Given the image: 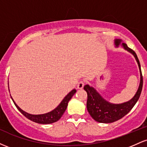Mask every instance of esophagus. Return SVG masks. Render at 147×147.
I'll use <instances>...</instances> for the list:
<instances>
[{
  "label": "esophagus",
  "instance_id": "obj_1",
  "mask_svg": "<svg viewBox=\"0 0 147 147\" xmlns=\"http://www.w3.org/2000/svg\"><path fill=\"white\" fill-rule=\"evenodd\" d=\"M84 84H85V83H84V81H80L78 83V84H77V88H78L79 89L83 88L84 86Z\"/></svg>",
  "mask_w": 147,
  "mask_h": 147
}]
</instances>
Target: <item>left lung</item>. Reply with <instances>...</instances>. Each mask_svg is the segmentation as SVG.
I'll list each match as a JSON object with an SVG mask.
<instances>
[{"label":"left lung","mask_w":147,"mask_h":147,"mask_svg":"<svg viewBox=\"0 0 147 147\" xmlns=\"http://www.w3.org/2000/svg\"><path fill=\"white\" fill-rule=\"evenodd\" d=\"M121 43H122L121 45L122 46V48L132 54L136 58V61L138 62V67L140 69V85L136 95L133 96V98L128 102L122 103V104H112V103L108 102L103 98L100 94L93 87L90 86L88 84L84 86V89L86 91L88 94L86 104L87 110L91 117L95 121L100 123L114 122L125 116L133 109V106L138 102L140 96L142 89V75L141 72L140 63L137 55L132 49L129 48L126 43H122V40L115 39L114 44L115 45L116 48L119 47Z\"/></svg>","instance_id":"obj_1"}]
</instances>
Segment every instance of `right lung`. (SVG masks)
Masks as SVG:
<instances>
[{
    "instance_id": "1",
    "label": "right lung",
    "mask_w": 147,
    "mask_h": 147,
    "mask_svg": "<svg viewBox=\"0 0 147 147\" xmlns=\"http://www.w3.org/2000/svg\"><path fill=\"white\" fill-rule=\"evenodd\" d=\"M77 92L76 89H73L70 91V92L64 97L63 100L61 101V102L59 104L58 106H57V108H55L54 110H52L50 112L47 113L45 114H41V115H32L28 113L25 111H23L21 108L18 106L17 104H16V102H14V99L11 96V98L12 99L13 102L16 106V107L17 108V109L25 117H26L28 119H30L32 122H34L36 123H38V124H52V123L56 122L61 117V116L63 115L65 110L67 109V106H68V102L72 98V97L75 95V92Z\"/></svg>"
}]
</instances>
